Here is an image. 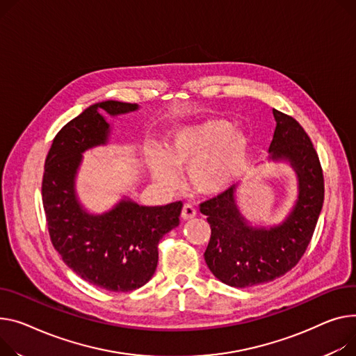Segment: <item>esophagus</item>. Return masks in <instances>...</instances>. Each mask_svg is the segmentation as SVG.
Instances as JSON below:
<instances>
[{
	"label": "esophagus",
	"mask_w": 356,
	"mask_h": 356,
	"mask_svg": "<svg viewBox=\"0 0 356 356\" xmlns=\"http://www.w3.org/2000/svg\"><path fill=\"white\" fill-rule=\"evenodd\" d=\"M196 216V209L191 204H184L181 209V219L183 220H191Z\"/></svg>",
	"instance_id": "obj_1"
}]
</instances>
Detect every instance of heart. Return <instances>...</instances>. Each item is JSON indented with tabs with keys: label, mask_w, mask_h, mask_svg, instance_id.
Instances as JSON below:
<instances>
[{
	"label": "heart",
	"mask_w": 356,
	"mask_h": 356,
	"mask_svg": "<svg viewBox=\"0 0 356 356\" xmlns=\"http://www.w3.org/2000/svg\"><path fill=\"white\" fill-rule=\"evenodd\" d=\"M249 150L243 130L223 118L209 117L173 129L165 140L163 157L147 154L152 179L164 188L179 183L177 170H187V181L200 195L226 192L243 172Z\"/></svg>",
	"instance_id": "b5f03b06"
}]
</instances>
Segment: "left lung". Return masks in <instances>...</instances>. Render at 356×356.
I'll return each instance as SVG.
<instances>
[{
    "instance_id": "left-lung-1",
    "label": "left lung",
    "mask_w": 356,
    "mask_h": 356,
    "mask_svg": "<svg viewBox=\"0 0 356 356\" xmlns=\"http://www.w3.org/2000/svg\"><path fill=\"white\" fill-rule=\"evenodd\" d=\"M276 127L268 161L288 164L296 199L279 223H252L238 203L239 186L200 204L211 236L204 252L210 272L233 288H252L289 272L309 245L323 204V175L312 141L291 115L273 108Z\"/></svg>"
}]
</instances>
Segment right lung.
Instances as JSON below:
<instances>
[{"instance_id": "1", "label": "right lung", "mask_w": 356, "mask_h": 356, "mask_svg": "<svg viewBox=\"0 0 356 356\" xmlns=\"http://www.w3.org/2000/svg\"><path fill=\"white\" fill-rule=\"evenodd\" d=\"M138 104L106 100L87 107L56 136L47 154L42 204L53 246L81 279L110 292L138 289L153 277L165 233L179 226L181 202L141 206L123 196L106 211H90L77 193V175L87 150L107 146L110 117Z\"/></svg>"}]
</instances>
